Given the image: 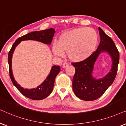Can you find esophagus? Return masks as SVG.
<instances>
[{
  "instance_id": "obj_1",
  "label": "esophagus",
  "mask_w": 126,
  "mask_h": 126,
  "mask_svg": "<svg viewBox=\"0 0 126 126\" xmlns=\"http://www.w3.org/2000/svg\"><path fill=\"white\" fill-rule=\"evenodd\" d=\"M68 66V63H67V62H64V63H63V68H66V67H67Z\"/></svg>"
}]
</instances>
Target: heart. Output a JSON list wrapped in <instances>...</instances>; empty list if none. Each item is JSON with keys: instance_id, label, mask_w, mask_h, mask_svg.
I'll list each match as a JSON object with an SVG mask.
<instances>
[{"instance_id": "1", "label": "heart", "mask_w": 126, "mask_h": 126, "mask_svg": "<svg viewBox=\"0 0 126 126\" xmlns=\"http://www.w3.org/2000/svg\"><path fill=\"white\" fill-rule=\"evenodd\" d=\"M97 41V34L92 28H77L63 33L58 43L53 44L52 51L58 56H63L67 52L72 61L81 62L94 52Z\"/></svg>"}]
</instances>
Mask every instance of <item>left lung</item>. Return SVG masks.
<instances>
[{
  "label": "left lung",
  "mask_w": 126,
  "mask_h": 126,
  "mask_svg": "<svg viewBox=\"0 0 126 126\" xmlns=\"http://www.w3.org/2000/svg\"><path fill=\"white\" fill-rule=\"evenodd\" d=\"M98 31L101 40L96 51L86 59L72 63L75 67L73 79V91L77 97L85 101H93L101 97L113 82L118 71L119 52L110 37L100 28ZM103 52L107 53L111 58V69L105 77L96 79L92 73L95 63Z\"/></svg>",
  "instance_id": "8db88e82"
}]
</instances>
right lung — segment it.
<instances>
[{
	"mask_svg": "<svg viewBox=\"0 0 126 126\" xmlns=\"http://www.w3.org/2000/svg\"><path fill=\"white\" fill-rule=\"evenodd\" d=\"M55 33V29L53 28L44 30L41 31H36L29 33L24 36L18 38L13 44L10 51L8 55V63L9 66V74L11 80L17 89L25 97L34 100H43L47 97L51 92H52L53 85H54L55 79L56 75L60 71V67L59 66H53L50 71V73L44 81L38 86L36 88L33 89H24L15 80L13 77L12 70V57L14 51L16 47L18 46L22 41L25 40H34L41 42L45 44H51L53 37Z\"/></svg>",
	"mask_w": 126,
	"mask_h": 126,
	"instance_id": "right-lung-1",
	"label": "right lung"
}]
</instances>
